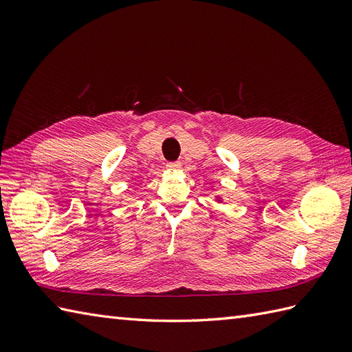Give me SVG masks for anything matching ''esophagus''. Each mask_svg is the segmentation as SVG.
Segmentation results:
<instances>
[{
	"instance_id": "1",
	"label": "esophagus",
	"mask_w": 352,
	"mask_h": 352,
	"mask_svg": "<svg viewBox=\"0 0 352 352\" xmlns=\"http://www.w3.org/2000/svg\"><path fill=\"white\" fill-rule=\"evenodd\" d=\"M166 168L169 169V170H178L182 168V163L180 162H169L168 164H166Z\"/></svg>"
}]
</instances>
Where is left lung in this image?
Listing matches in <instances>:
<instances>
[{"label": "left lung", "mask_w": 352, "mask_h": 352, "mask_svg": "<svg viewBox=\"0 0 352 352\" xmlns=\"http://www.w3.org/2000/svg\"><path fill=\"white\" fill-rule=\"evenodd\" d=\"M216 198H218V203H222V198L221 197H216Z\"/></svg>", "instance_id": "left-lung-1"}]
</instances>
